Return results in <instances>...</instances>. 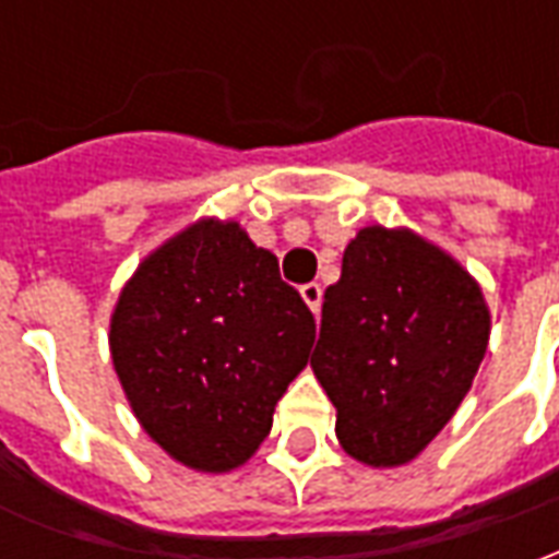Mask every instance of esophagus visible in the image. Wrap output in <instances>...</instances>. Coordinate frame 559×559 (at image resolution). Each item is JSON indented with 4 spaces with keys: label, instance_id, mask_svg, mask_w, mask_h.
I'll return each mask as SVG.
<instances>
[{
    "label": "esophagus",
    "instance_id": "34e87169",
    "mask_svg": "<svg viewBox=\"0 0 559 559\" xmlns=\"http://www.w3.org/2000/svg\"><path fill=\"white\" fill-rule=\"evenodd\" d=\"M299 293H302L305 305H308L314 314H320V305H323V287H320L317 281H311V284H302V287H299Z\"/></svg>",
    "mask_w": 559,
    "mask_h": 559
}]
</instances>
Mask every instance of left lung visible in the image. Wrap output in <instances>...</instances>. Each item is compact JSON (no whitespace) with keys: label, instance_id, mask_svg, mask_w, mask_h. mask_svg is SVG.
I'll return each mask as SVG.
<instances>
[{"label":"left lung","instance_id":"8db88e82","mask_svg":"<svg viewBox=\"0 0 559 559\" xmlns=\"http://www.w3.org/2000/svg\"><path fill=\"white\" fill-rule=\"evenodd\" d=\"M491 335L481 287L413 230L362 227L323 296L311 368L341 449L368 467L419 455L473 386Z\"/></svg>","mask_w":559,"mask_h":559}]
</instances>
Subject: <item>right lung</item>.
Returning <instances> with one entry per match:
<instances>
[{
    "mask_svg": "<svg viewBox=\"0 0 559 559\" xmlns=\"http://www.w3.org/2000/svg\"><path fill=\"white\" fill-rule=\"evenodd\" d=\"M278 257L236 221L203 218L155 248L110 317L119 383L143 431L200 473L254 455L314 344Z\"/></svg>",
    "mask_w": 559,
    "mask_h": 559,
    "instance_id": "add662e5",
    "label": "right lung"
}]
</instances>
